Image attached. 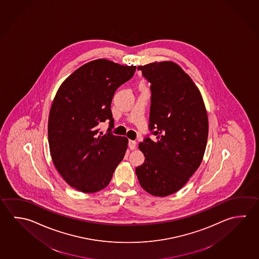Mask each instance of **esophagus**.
Listing matches in <instances>:
<instances>
[{"instance_id":"1","label":"esophagus","mask_w":259,"mask_h":259,"mask_svg":"<svg viewBox=\"0 0 259 259\" xmlns=\"http://www.w3.org/2000/svg\"><path fill=\"white\" fill-rule=\"evenodd\" d=\"M129 148L131 150L136 149V141L130 140L129 141V144H128Z\"/></svg>"}]
</instances>
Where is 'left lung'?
Wrapping results in <instances>:
<instances>
[{"label":"left lung","mask_w":259,"mask_h":259,"mask_svg":"<svg viewBox=\"0 0 259 259\" xmlns=\"http://www.w3.org/2000/svg\"><path fill=\"white\" fill-rule=\"evenodd\" d=\"M151 83L148 136L139 144L145 163L136 174L154 196L172 195L186 185L204 156L208 119L204 101L190 76L172 62L138 66Z\"/></svg>","instance_id":"left-lung-1"}]
</instances>
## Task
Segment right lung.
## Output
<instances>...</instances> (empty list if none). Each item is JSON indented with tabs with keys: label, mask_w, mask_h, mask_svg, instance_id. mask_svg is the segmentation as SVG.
<instances>
[{
	"label": "right lung",
	"mask_w": 259,
	"mask_h": 259,
	"mask_svg": "<svg viewBox=\"0 0 259 259\" xmlns=\"http://www.w3.org/2000/svg\"><path fill=\"white\" fill-rule=\"evenodd\" d=\"M136 69L95 60L74 71L56 93L48 120L51 155L64 181L78 191L104 189L123 160L128 139L110 132L114 127L111 103ZM105 119L110 128L102 136L98 125Z\"/></svg>",
	"instance_id": "add662e5"
}]
</instances>
